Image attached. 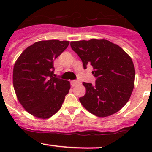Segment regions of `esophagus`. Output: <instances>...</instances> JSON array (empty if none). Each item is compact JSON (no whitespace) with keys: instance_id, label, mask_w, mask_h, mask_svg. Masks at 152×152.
<instances>
[{"instance_id":"1","label":"esophagus","mask_w":152,"mask_h":152,"mask_svg":"<svg viewBox=\"0 0 152 152\" xmlns=\"http://www.w3.org/2000/svg\"><path fill=\"white\" fill-rule=\"evenodd\" d=\"M81 83V82L79 81H76V80H74V81H71V85H72V86H77V85H80Z\"/></svg>"}]
</instances>
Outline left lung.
<instances>
[{"label": "left lung", "instance_id": "8db88e82", "mask_svg": "<svg viewBox=\"0 0 152 152\" xmlns=\"http://www.w3.org/2000/svg\"><path fill=\"white\" fill-rule=\"evenodd\" d=\"M71 47L83 63L93 66L95 83L83 82L86 94L80 102L90 113L106 117L117 112L129 99L134 88L135 69L129 56L107 40L72 41Z\"/></svg>", "mask_w": 152, "mask_h": 152}]
</instances>
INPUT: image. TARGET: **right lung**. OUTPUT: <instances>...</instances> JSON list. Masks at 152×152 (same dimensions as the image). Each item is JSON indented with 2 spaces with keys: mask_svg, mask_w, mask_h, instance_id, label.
Segmentation results:
<instances>
[{
  "mask_svg": "<svg viewBox=\"0 0 152 152\" xmlns=\"http://www.w3.org/2000/svg\"><path fill=\"white\" fill-rule=\"evenodd\" d=\"M69 41L50 40L28 47L13 68V87L19 102L29 114L48 118L61 107L70 83L54 74L53 61Z\"/></svg>",
  "mask_w": 152,
  "mask_h": 152,
  "instance_id": "1",
  "label": "right lung"
}]
</instances>
